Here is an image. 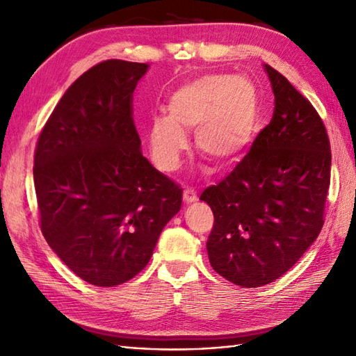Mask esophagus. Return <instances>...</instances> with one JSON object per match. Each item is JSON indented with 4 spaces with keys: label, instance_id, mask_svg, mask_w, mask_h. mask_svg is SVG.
Listing matches in <instances>:
<instances>
[{
    "label": "esophagus",
    "instance_id": "esophagus-1",
    "mask_svg": "<svg viewBox=\"0 0 356 356\" xmlns=\"http://www.w3.org/2000/svg\"><path fill=\"white\" fill-rule=\"evenodd\" d=\"M183 198H184L186 204H191V202H195L196 200H198V196H196L193 188H186L183 193Z\"/></svg>",
    "mask_w": 356,
    "mask_h": 356
}]
</instances>
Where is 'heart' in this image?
I'll use <instances>...</instances> for the list:
<instances>
[{
  "label": "heart",
  "instance_id": "obj_1",
  "mask_svg": "<svg viewBox=\"0 0 356 356\" xmlns=\"http://www.w3.org/2000/svg\"><path fill=\"white\" fill-rule=\"evenodd\" d=\"M165 114L151 118L147 146L163 172L175 170L195 131L196 149L220 165L239 161L259 123V94L245 76L204 74L178 85L165 102Z\"/></svg>",
  "mask_w": 356,
  "mask_h": 356
}]
</instances>
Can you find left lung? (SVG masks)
Listing matches in <instances>:
<instances>
[{"label":"left lung","instance_id":"obj_1","mask_svg":"<svg viewBox=\"0 0 356 356\" xmlns=\"http://www.w3.org/2000/svg\"><path fill=\"white\" fill-rule=\"evenodd\" d=\"M274 114L250 152L200 200L215 216L210 265L245 288L277 280L321 232L330 183V145L318 113L285 76L264 65Z\"/></svg>","mask_w":356,"mask_h":356}]
</instances>
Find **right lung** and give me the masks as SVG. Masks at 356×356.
<instances>
[{
	"mask_svg": "<svg viewBox=\"0 0 356 356\" xmlns=\"http://www.w3.org/2000/svg\"><path fill=\"white\" fill-rule=\"evenodd\" d=\"M149 65L109 59L70 86L35 151L41 232L71 271L117 286L147 265L183 188L141 154L132 94Z\"/></svg>",
	"mask_w": 356,
	"mask_h": 356,
	"instance_id": "1",
	"label": "right lung"
}]
</instances>
